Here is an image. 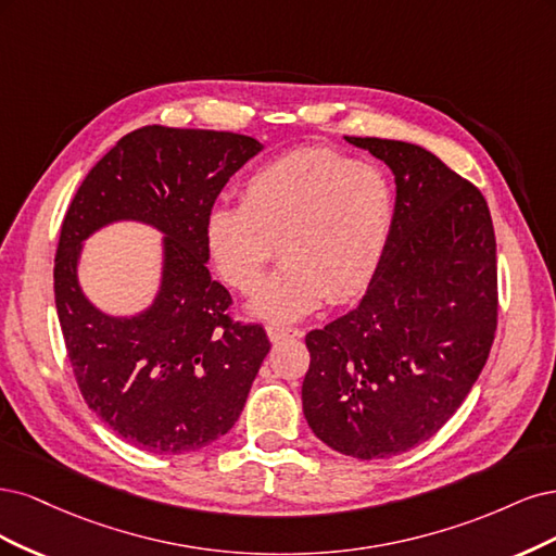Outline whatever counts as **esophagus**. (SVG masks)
Masks as SVG:
<instances>
[{
	"mask_svg": "<svg viewBox=\"0 0 556 556\" xmlns=\"http://www.w3.org/2000/svg\"><path fill=\"white\" fill-rule=\"evenodd\" d=\"M267 337H270V342H281V339H291V337H300L302 332L298 328H289V326H275L270 324L265 328Z\"/></svg>",
	"mask_w": 556,
	"mask_h": 556,
	"instance_id": "34e87169",
	"label": "esophagus"
}]
</instances>
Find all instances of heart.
<instances>
[{
  "instance_id": "b5f03b06",
  "label": "heart",
  "mask_w": 556,
  "mask_h": 556,
  "mask_svg": "<svg viewBox=\"0 0 556 556\" xmlns=\"http://www.w3.org/2000/svg\"><path fill=\"white\" fill-rule=\"evenodd\" d=\"M395 217V185L379 164L332 148H302L249 175L240 207H214L205 244L219 277L240 293L256 291L277 247L283 265L249 309L291 324L326 298L344 304L369 289Z\"/></svg>"
}]
</instances>
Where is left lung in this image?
<instances>
[{
    "mask_svg": "<svg viewBox=\"0 0 556 556\" xmlns=\"http://www.w3.org/2000/svg\"><path fill=\"white\" fill-rule=\"evenodd\" d=\"M346 140L395 173V232L357 307L307 334L302 410L332 451L386 459L432 439L469 395L496 332L485 195L420 146Z\"/></svg>",
    "mask_w": 556,
    "mask_h": 556,
    "instance_id": "1",
    "label": "left lung"
}]
</instances>
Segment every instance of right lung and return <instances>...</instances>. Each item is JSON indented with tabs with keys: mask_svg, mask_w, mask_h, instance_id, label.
Listing matches in <instances>:
<instances>
[{
	"mask_svg": "<svg viewBox=\"0 0 556 556\" xmlns=\"http://www.w3.org/2000/svg\"><path fill=\"white\" fill-rule=\"evenodd\" d=\"M258 152L252 136L150 124L117 140L64 214L55 304L68 363L87 406L140 451L180 455L224 437L270 351L258 324L230 316L232 298L205 265L212 205ZM117 218L169 236L162 291L134 319L94 311L75 279L81 240Z\"/></svg>",
	"mask_w": 556,
	"mask_h": 556,
	"instance_id": "1",
	"label": "right lung"
}]
</instances>
